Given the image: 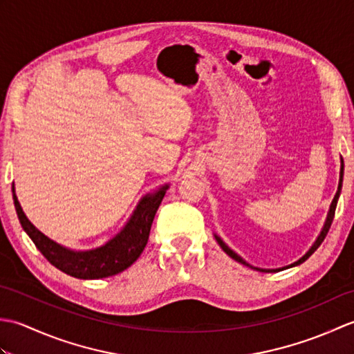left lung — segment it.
Returning <instances> with one entry per match:
<instances>
[{"label": "left lung", "instance_id": "left-lung-1", "mask_svg": "<svg viewBox=\"0 0 354 354\" xmlns=\"http://www.w3.org/2000/svg\"><path fill=\"white\" fill-rule=\"evenodd\" d=\"M342 175H344V162H342V165H341V178H339V185H337V192H336V194H335V198H333V201H332V205H330V212H328V214H327V221H326V225H324V228H322V231H321V234L318 236V239H317V242L313 243V246L310 248L309 251H307V254L306 255H303L301 259H299L298 261H295V263H292V265H289V266H286V269L288 268H292V266H297V265H301L303 261H306L307 259L310 257V255L318 250L319 248V245L324 242V239H326V236H327V232H328V230H330V227H332V222H333V217H335V212H336V204H337V198H339V193H341V187H342ZM216 240H217V243L221 245V248L222 250L227 252L231 259H234L236 261H239V263H242V265H245V266H250V268H252V269H257V270H261V272H278V270H281V269H259V268H254V266H251V265H248V263L243 260V259H240L239 255L234 252V251H231L230 248L225 245L223 242H222V239H219L216 236ZM284 269V268H283Z\"/></svg>", "mask_w": 354, "mask_h": 354}]
</instances>
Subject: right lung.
I'll use <instances>...</instances> for the list:
<instances>
[{
  "instance_id": "obj_1",
  "label": "right lung",
  "mask_w": 354,
  "mask_h": 354,
  "mask_svg": "<svg viewBox=\"0 0 354 354\" xmlns=\"http://www.w3.org/2000/svg\"><path fill=\"white\" fill-rule=\"evenodd\" d=\"M167 187L169 185H164L156 193L142 198L137 209L133 212L131 221L120 231V234L109 240L106 245L84 252L70 251L55 243L48 237H45L39 230L33 227V223L27 219L24 212H22L13 185L12 192L15 208H17L22 228L33 240V243L42 252L44 257L53 266L71 277L82 278V280H97V278H106L123 272L140 257L147 245L150 227H152L156 209L161 204Z\"/></svg>"
}]
</instances>
